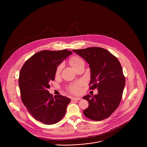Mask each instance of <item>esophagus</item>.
<instances>
[{"mask_svg":"<svg viewBox=\"0 0 147 147\" xmlns=\"http://www.w3.org/2000/svg\"><path fill=\"white\" fill-rule=\"evenodd\" d=\"M82 98L80 97H74L72 98V101H75V100H80Z\"/></svg>","mask_w":147,"mask_h":147,"instance_id":"34e87169","label":"esophagus"}]
</instances>
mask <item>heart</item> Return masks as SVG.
<instances>
[{
  "label": "heart",
  "instance_id": "1",
  "mask_svg": "<svg viewBox=\"0 0 147 147\" xmlns=\"http://www.w3.org/2000/svg\"><path fill=\"white\" fill-rule=\"evenodd\" d=\"M83 62H84V61L82 58H80V57H77V56L74 57L71 59V64L74 68H76L78 65H79L80 64H81ZM62 64H60L57 68L56 73L57 74H59L62 70ZM82 83H80L79 84H75V85H72V86H71V88H70L71 92L72 93H78L80 91V86L82 85Z\"/></svg>",
  "mask_w": 147,
  "mask_h": 147
}]
</instances>
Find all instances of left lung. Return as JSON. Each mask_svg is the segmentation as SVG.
I'll return each instance as SVG.
<instances>
[{
	"label": "left lung",
	"mask_w": 147,
	"mask_h": 147,
	"mask_svg": "<svg viewBox=\"0 0 147 147\" xmlns=\"http://www.w3.org/2000/svg\"><path fill=\"white\" fill-rule=\"evenodd\" d=\"M72 51L89 64L90 89H98L97 94L83 97L89 103L83 114L93 121L105 119L118 108L122 99L125 78L121 64L114 55L101 47H92Z\"/></svg>",
	"instance_id": "obj_1"
}]
</instances>
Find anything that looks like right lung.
<instances>
[{
  "mask_svg": "<svg viewBox=\"0 0 147 147\" xmlns=\"http://www.w3.org/2000/svg\"><path fill=\"white\" fill-rule=\"evenodd\" d=\"M68 50H43L32 56L21 68L19 85L21 100L30 114L45 125H53L64 116L71 102L62 95L49 93L50 82L54 80L57 68L71 55Z\"/></svg>",
  "mask_w": 147,
  "mask_h": 147,
  "instance_id": "add662e5",
  "label": "right lung"
}]
</instances>
